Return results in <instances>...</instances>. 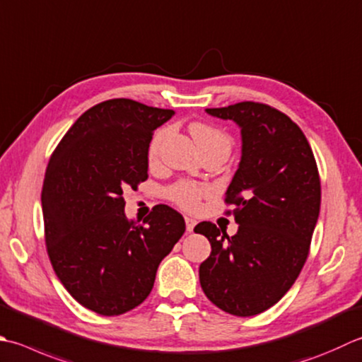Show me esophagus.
Masks as SVG:
<instances>
[{
    "label": "esophagus",
    "instance_id": "1",
    "mask_svg": "<svg viewBox=\"0 0 362 362\" xmlns=\"http://www.w3.org/2000/svg\"><path fill=\"white\" fill-rule=\"evenodd\" d=\"M185 223H187V232H193V229H194V226H196V221L193 218H185Z\"/></svg>",
    "mask_w": 362,
    "mask_h": 362
}]
</instances>
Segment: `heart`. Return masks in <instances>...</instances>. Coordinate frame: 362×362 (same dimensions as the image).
<instances>
[{
    "mask_svg": "<svg viewBox=\"0 0 362 362\" xmlns=\"http://www.w3.org/2000/svg\"><path fill=\"white\" fill-rule=\"evenodd\" d=\"M189 133L197 147L201 148V152L209 151V148H221V151L228 153L230 151V138L228 136V133L219 130L218 127L204 122H193L189 125ZM168 136L169 129H161L155 134L151 147H148V160L155 161L160 157L161 147L165 144ZM205 194H207V189L204 187L187 180L177 182L168 189L169 199L185 210H194L197 205H199L202 196Z\"/></svg>",
    "mask_w": 362,
    "mask_h": 362,
    "instance_id": "1",
    "label": "heart"
}]
</instances>
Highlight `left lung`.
<instances>
[{"instance_id": "1", "label": "left lung", "mask_w": 362, "mask_h": 362, "mask_svg": "<svg viewBox=\"0 0 362 362\" xmlns=\"http://www.w3.org/2000/svg\"><path fill=\"white\" fill-rule=\"evenodd\" d=\"M205 111L240 127L242 158L224 199L235 205V235L209 221L194 228L211 245L201 287L224 313L257 315L288 292L308 259L320 214L317 163L300 127L272 106L242 102Z\"/></svg>"}]
</instances>
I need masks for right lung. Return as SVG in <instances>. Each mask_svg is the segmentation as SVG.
<instances>
[{"mask_svg": "<svg viewBox=\"0 0 362 362\" xmlns=\"http://www.w3.org/2000/svg\"><path fill=\"white\" fill-rule=\"evenodd\" d=\"M173 116L130 98L102 102L76 119L48 161L42 211L49 262L67 292L100 315L139 306L185 232V219L168 205H155L143 223L124 211V189L147 179L153 130Z\"/></svg>", "mask_w": 362, "mask_h": 362, "instance_id": "1", "label": "right lung"}]
</instances>
